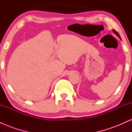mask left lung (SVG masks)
I'll return each instance as SVG.
<instances>
[{"instance_id":"obj_1","label":"left lung","mask_w":132,"mask_h":132,"mask_svg":"<svg viewBox=\"0 0 132 132\" xmlns=\"http://www.w3.org/2000/svg\"><path fill=\"white\" fill-rule=\"evenodd\" d=\"M113 33H115V34H116V35H117V36H118V37H119L120 38V35H119V33H117V31H116V30H113Z\"/></svg>"}]
</instances>
